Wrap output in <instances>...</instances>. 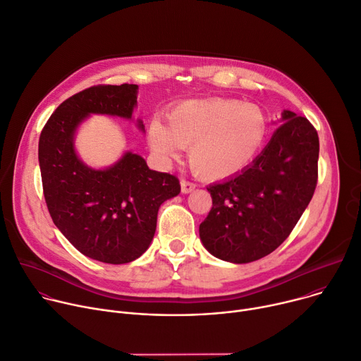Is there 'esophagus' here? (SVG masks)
Here are the masks:
<instances>
[{"mask_svg": "<svg viewBox=\"0 0 361 361\" xmlns=\"http://www.w3.org/2000/svg\"><path fill=\"white\" fill-rule=\"evenodd\" d=\"M196 188V184L191 183V181H187V180H181V191L184 195L187 193H191Z\"/></svg>", "mask_w": 361, "mask_h": 361, "instance_id": "obj_1", "label": "esophagus"}]
</instances>
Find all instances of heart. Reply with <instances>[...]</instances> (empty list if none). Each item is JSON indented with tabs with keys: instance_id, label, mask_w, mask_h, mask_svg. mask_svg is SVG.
I'll list each match as a JSON object with an SVG mask.
<instances>
[{
	"instance_id": "heart-1",
	"label": "heart",
	"mask_w": 361,
	"mask_h": 361,
	"mask_svg": "<svg viewBox=\"0 0 361 361\" xmlns=\"http://www.w3.org/2000/svg\"><path fill=\"white\" fill-rule=\"evenodd\" d=\"M148 129L149 147L161 162L181 157L188 148L193 170L210 180L231 177L257 157L267 137V120L257 106L238 100L185 102Z\"/></svg>"
}]
</instances>
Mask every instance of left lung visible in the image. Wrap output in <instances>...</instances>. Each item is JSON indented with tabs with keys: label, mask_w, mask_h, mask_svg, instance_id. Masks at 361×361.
<instances>
[{
	"label": "left lung",
	"mask_w": 361,
	"mask_h": 361,
	"mask_svg": "<svg viewBox=\"0 0 361 361\" xmlns=\"http://www.w3.org/2000/svg\"><path fill=\"white\" fill-rule=\"evenodd\" d=\"M283 125L244 170L207 187L212 209L200 224L204 248L245 264L271 254L290 235L318 183L319 137L309 120L284 110Z\"/></svg>",
	"instance_id": "1"
}]
</instances>
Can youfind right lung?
Instances as JSON below:
<instances>
[{
    "label": "right lung",
    "mask_w": 361,
    "mask_h": 361,
    "mask_svg": "<svg viewBox=\"0 0 361 361\" xmlns=\"http://www.w3.org/2000/svg\"><path fill=\"white\" fill-rule=\"evenodd\" d=\"M136 94L135 84L82 90L52 113L39 139L43 195L54 224L81 254L107 264H126L145 252L159 206L181 190L176 176L149 170L137 154L94 170L75 152V130L90 114L132 118ZM137 126L145 130L140 120Z\"/></svg>",
    "instance_id": "right-lung-1"
}]
</instances>
